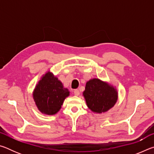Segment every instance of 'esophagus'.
Wrapping results in <instances>:
<instances>
[{"label": "esophagus", "instance_id": "34e87169", "mask_svg": "<svg viewBox=\"0 0 154 154\" xmlns=\"http://www.w3.org/2000/svg\"><path fill=\"white\" fill-rule=\"evenodd\" d=\"M79 94H80L79 91L77 89H76V90H74V94H75V96H79Z\"/></svg>", "mask_w": 154, "mask_h": 154}]
</instances>
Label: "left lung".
<instances>
[{
  "instance_id": "left-lung-1",
  "label": "left lung",
  "mask_w": 154,
  "mask_h": 154,
  "mask_svg": "<svg viewBox=\"0 0 154 154\" xmlns=\"http://www.w3.org/2000/svg\"><path fill=\"white\" fill-rule=\"evenodd\" d=\"M83 94L89 109L98 113L109 110L118 100L116 90L98 79L88 82Z\"/></svg>"
}]
</instances>
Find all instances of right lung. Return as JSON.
Returning a JSON list of instances; mask_svg holds the SVG:
<instances>
[{
	"instance_id": "right-lung-1",
	"label": "right lung",
	"mask_w": 154,
	"mask_h": 154,
	"mask_svg": "<svg viewBox=\"0 0 154 154\" xmlns=\"http://www.w3.org/2000/svg\"><path fill=\"white\" fill-rule=\"evenodd\" d=\"M69 95V90L64 88L58 78L49 72L39 81L33 92L34 100L38 110L48 115L56 114Z\"/></svg>"
}]
</instances>
